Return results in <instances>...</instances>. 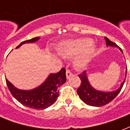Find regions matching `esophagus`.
Here are the masks:
<instances>
[{"instance_id":"esophagus-1","label":"esophagus","mask_w":130,"mask_h":130,"mask_svg":"<svg viewBox=\"0 0 130 130\" xmlns=\"http://www.w3.org/2000/svg\"><path fill=\"white\" fill-rule=\"evenodd\" d=\"M72 74H73V73L70 70H66V76H67L68 79H69L71 76H72Z\"/></svg>"}]
</instances>
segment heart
I'll use <instances>...</instances> for the list:
<instances>
[{
    "label": "heart",
    "mask_w": 130,
    "mask_h": 130,
    "mask_svg": "<svg viewBox=\"0 0 130 130\" xmlns=\"http://www.w3.org/2000/svg\"><path fill=\"white\" fill-rule=\"evenodd\" d=\"M92 44L93 40L88 37L67 41L62 44L61 51L69 56H75L84 51L76 60V65L84 67L95 53V47Z\"/></svg>",
    "instance_id": "obj_1"
}]
</instances>
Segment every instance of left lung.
<instances>
[{"mask_svg":"<svg viewBox=\"0 0 130 130\" xmlns=\"http://www.w3.org/2000/svg\"><path fill=\"white\" fill-rule=\"evenodd\" d=\"M104 39L106 41L107 46H116V47L119 48V46L116 43L111 42L107 37H104ZM120 48V51L123 52L122 49L120 48ZM125 75H127V68H126ZM79 77L81 79L82 83H81L80 86L78 88V89L76 90L77 94L79 95V98H81V100L84 103H86L88 105L93 106H104V105H106L108 103H109L110 102H111L119 94L122 88H123V84L125 83V81H124L120 85V88L115 91L102 92V91L95 90L94 88L91 86V85L90 84V83L88 82L87 74H86V71L79 74Z\"/></svg>","mask_w":130,"mask_h":130,"instance_id":"left-lung-1","label":"left lung"}]
</instances>
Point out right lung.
<instances>
[{"mask_svg":"<svg viewBox=\"0 0 130 130\" xmlns=\"http://www.w3.org/2000/svg\"><path fill=\"white\" fill-rule=\"evenodd\" d=\"M40 37H37L24 41L17 46V48L25 43L37 42ZM65 69L62 68L57 73L51 74L42 84L36 88L30 90H19L15 88L7 79L8 89L16 100L24 106L33 109L42 110L51 106L59 96L58 87L66 82Z\"/></svg>","mask_w":130,"mask_h":130,"instance_id":"right-lung-1","label":"right lung"}]
</instances>
